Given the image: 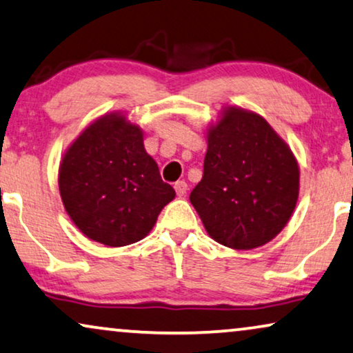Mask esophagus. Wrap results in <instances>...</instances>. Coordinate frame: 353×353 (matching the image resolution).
<instances>
[{
	"instance_id": "obj_1",
	"label": "esophagus",
	"mask_w": 353,
	"mask_h": 353,
	"mask_svg": "<svg viewBox=\"0 0 353 353\" xmlns=\"http://www.w3.org/2000/svg\"><path fill=\"white\" fill-rule=\"evenodd\" d=\"M175 191H176V196H178V197L185 196L186 191H188L186 181H176V183H175Z\"/></svg>"
}]
</instances>
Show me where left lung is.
I'll list each match as a JSON object with an SVG mask.
<instances>
[{
  "label": "left lung",
  "instance_id": "1",
  "mask_svg": "<svg viewBox=\"0 0 353 353\" xmlns=\"http://www.w3.org/2000/svg\"><path fill=\"white\" fill-rule=\"evenodd\" d=\"M297 159L252 110L226 105L207 128L204 175L190 201L216 243L236 250L281 233L299 199Z\"/></svg>",
  "mask_w": 353,
  "mask_h": 353
}]
</instances>
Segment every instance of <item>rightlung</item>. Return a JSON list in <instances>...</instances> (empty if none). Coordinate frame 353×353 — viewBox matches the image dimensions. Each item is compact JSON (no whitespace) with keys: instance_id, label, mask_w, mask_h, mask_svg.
<instances>
[{"instance_id":"1","label":"right lung","mask_w":353,"mask_h":353,"mask_svg":"<svg viewBox=\"0 0 353 353\" xmlns=\"http://www.w3.org/2000/svg\"><path fill=\"white\" fill-rule=\"evenodd\" d=\"M64 209L86 238L108 248L141 241L175 190L162 181L143 130L123 112L101 115L67 148L59 165Z\"/></svg>"}]
</instances>
